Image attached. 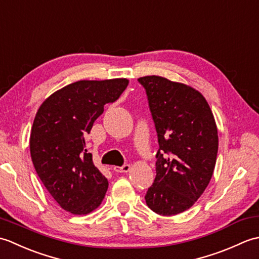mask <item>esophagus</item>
Returning a JSON list of instances; mask_svg holds the SVG:
<instances>
[{"mask_svg":"<svg viewBox=\"0 0 259 259\" xmlns=\"http://www.w3.org/2000/svg\"><path fill=\"white\" fill-rule=\"evenodd\" d=\"M130 164H123V166H121V167H119V166H114L113 167V170L115 172H128L129 170H130Z\"/></svg>","mask_w":259,"mask_h":259,"instance_id":"esophagus-1","label":"esophagus"}]
</instances>
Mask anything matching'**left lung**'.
Segmentation results:
<instances>
[{
    "label": "left lung",
    "mask_w": 259,
    "mask_h": 259,
    "mask_svg": "<svg viewBox=\"0 0 259 259\" xmlns=\"http://www.w3.org/2000/svg\"><path fill=\"white\" fill-rule=\"evenodd\" d=\"M158 135L156 178L148 207L174 216L197 201L212 177L218 131L206 99L194 88L158 75L139 78Z\"/></svg>",
    "instance_id": "8db88e82"
}]
</instances>
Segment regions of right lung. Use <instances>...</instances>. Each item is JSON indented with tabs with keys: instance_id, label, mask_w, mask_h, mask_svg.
<instances>
[{
	"instance_id": "add662e5",
	"label": "right lung",
	"mask_w": 259,
	"mask_h": 259,
	"mask_svg": "<svg viewBox=\"0 0 259 259\" xmlns=\"http://www.w3.org/2000/svg\"><path fill=\"white\" fill-rule=\"evenodd\" d=\"M129 80H81L62 88L43 102L35 114L30 152L38 178L61 208L87 214L100 206L108 180L93 164L84 136L114 102Z\"/></svg>"
}]
</instances>
